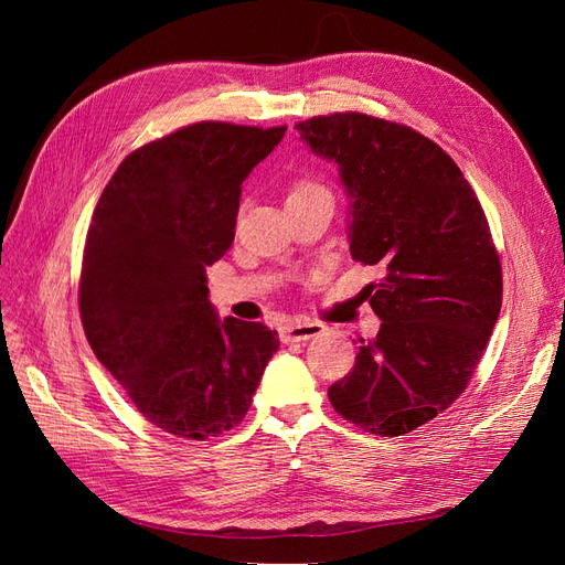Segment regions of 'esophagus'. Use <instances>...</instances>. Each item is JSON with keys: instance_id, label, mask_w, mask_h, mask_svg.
<instances>
[{"instance_id": "obj_1", "label": "esophagus", "mask_w": 565, "mask_h": 565, "mask_svg": "<svg viewBox=\"0 0 565 565\" xmlns=\"http://www.w3.org/2000/svg\"><path fill=\"white\" fill-rule=\"evenodd\" d=\"M324 332V324L316 322V320H295V322H287L285 328L280 330V339L285 344H295V341H306V339H313L318 334Z\"/></svg>"}]
</instances>
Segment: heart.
Wrapping results in <instances>:
<instances>
[{"label":"heart","mask_w":565,"mask_h":565,"mask_svg":"<svg viewBox=\"0 0 565 565\" xmlns=\"http://www.w3.org/2000/svg\"><path fill=\"white\" fill-rule=\"evenodd\" d=\"M318 191H324V188H322L320 183H313V181H299V183H295L292 191H289V198L309 195V193H318Z\"/></svg>","instance_id":"obj_1"}]
</instances>
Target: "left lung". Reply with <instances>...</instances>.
Wrapping results in <instances>:
<instances>
[{
	"label": "left lung",
	"mask_w": 565,
	"mask_h": 565,
	"mask_svg": "<svg viewBox=\"0 0 565 565\" xmlns=\"http://www.w3.org/2000/svg\"><path fill=\"white\" fill-rule=\"evenodd\" d=\"M339 167L351 256L380 266L365 287L377 337L328 388L358 429L403 436L465 393L502 306V266L473 188L446 150L405 125L332 113L297 125Z\"/></svg>",
	"instance_id": "obj_1"
}]
</instances>
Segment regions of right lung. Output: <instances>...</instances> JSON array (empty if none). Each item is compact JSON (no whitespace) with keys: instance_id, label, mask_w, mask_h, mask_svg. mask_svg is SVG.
Segmentation results:
<instances>
[{"instance_id":"add662e5","label":"right lung","mask_w":565,"mask_h":565,"mask_svg":"<svg viewBox=\"0 0 565 565\" xmlns=\"http://www.w3.org/2000/svg\"><path fill=\"white\" fill-rule=\"evenodd\" d=\"M287 127L195 122L129 152L94 210L79 316L139 413L191 440L243 422L278 351L264 322L218 320L207 266L235 237L243 181Z\"/></svg>"}]
</instances>
